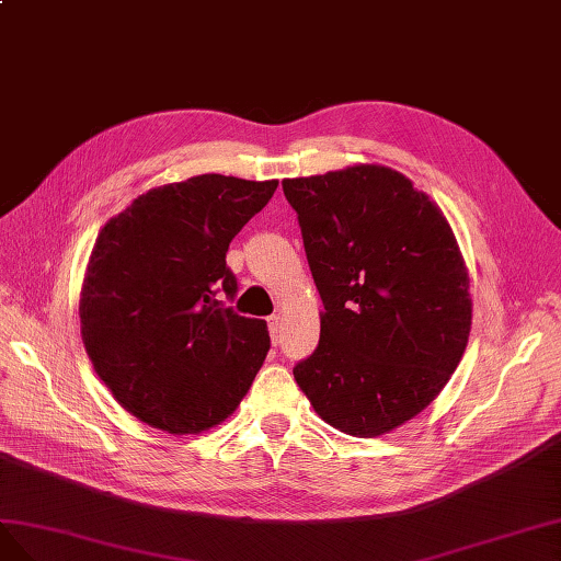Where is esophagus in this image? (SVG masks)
<instances>
[{"instance_id":"obj_1","label":"esophagus","mask_w":561,"mask_h":561,"mask_svg":"<svg viewBox=\"0 0 561 561\" xmlns=\"http://www.w3.org/2000/svg\"><path fill=\"white\" fill-rule=\"evenodd\" d=\"M267 327H270L272 343H277V339H279V331H282V317H279V314H272V317H267Z\"/></svg>"}]
</instances>
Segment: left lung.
<instances>
[{
	"instance_id": "8db88e82",
	"label": "left lung",
	"mask_w": 561,
	"mask_h": 561,
	"mask_svg": "<svg viewBox=\"0 0 561 561\" xmlns=\"http://www.w3.org/2000/svg\"><path fill=\"white\" fill-rule=\"evenodd\" d=\"M282 187L324 302L319 345L294 378L331 427L388 435L435 402L468 347L470 275L456 234L390 167L352 164Z\"/></svg>"
}]
</instances>
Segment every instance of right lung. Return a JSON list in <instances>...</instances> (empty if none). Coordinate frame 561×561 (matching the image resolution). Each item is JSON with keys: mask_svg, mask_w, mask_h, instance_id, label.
I'll return each instance as SVG.
<instances>
[{"mask_svg": "<svg viewBox=\"0 0 561 561\" xmlns=\"http://www.w3.org/2000/svg\"><path fill=\"white\" fill-rule=\"evenodd\" d=\"M277 185L192 175L142 192L95 237L79 294L82 341L105 388L140 423L197 435L249 392L270 350L267 324L216 296H234L228 247Z\"/></svg>", "mask_w": 561, "mask_h": 561, "instance_id": "add662e5", "label": "right lung"}]
</instances>
